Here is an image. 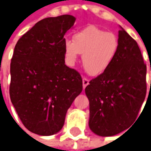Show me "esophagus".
<instances>
[{
	"mask_svg": "<svg viewBox=\"0 0 151 151\" xmlns=\"http://www.w3.org/2000/svg\"><path fill=\"white\" fill-rule=\"evenodd\" d=\"M89 80H88L87 78H83L82 79V83H83V88L85 89V88L88 85H89Z\"/></svg>",
	"mask_w": 151,
	"mask_h": 151,
	"instance_id": "obj_1",
	"label": "esophagus"
}]
</instances>
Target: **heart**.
<instances>
[{"label": "heart", "mask_w": 151, "mask_h": 151, "mask_svg": "<svg viewBox=\"0 0 151 151\" xmlns=\"http://www.w3.org/2000/svg\"><path fill=\"white\" fill-rule=\"evenodd\" d=\"M118 39L111 32L89 26L73 35V41L65 40L64 50L66 60L72 65L83 54V65L88 73L98 76L111 65L118 50Z\"/></svg>", "instance_id": "b5f03b06"}]
</instances>
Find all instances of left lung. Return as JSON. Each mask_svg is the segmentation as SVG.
<instances>
[{
    "mask_svg": "<svg viewBox=\"0 0 151 151\" xmlns=\"http://www.w3.org/2000/svg\"><path fill=\"white\" fill-rule=\"evenodd\" d=\"M120 28L112 63L85 90L90 101L89 126L100 136H112L131 126L146 96V65L137 42Z\"/></svg>",
    "mask_w": 151,
    "mask_h": 151,
    "instance_id": "8db88e82",
    "label": "left lung"
}]
</instances>
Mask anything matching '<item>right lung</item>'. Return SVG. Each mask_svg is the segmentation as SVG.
<instances>
[{
    "instance_id": "right-lung-1",
    "label": "right lung",
    "mask_w": 151,
    "mask_h": 151,
    "mask_svg": "<svg viewBox=\"0 0 151 151\" xmlns=\"http://www.w3.org/2000/svg\"><path fill=\"white\" fill-rule=\"evenodd\" d=\"M70 15L38 21L17 41L11 62L10 97L28 130L51 135L61 130L67 110L82 91V79L65 65L64 35Z\"/></svg>"
}]
</instances>
